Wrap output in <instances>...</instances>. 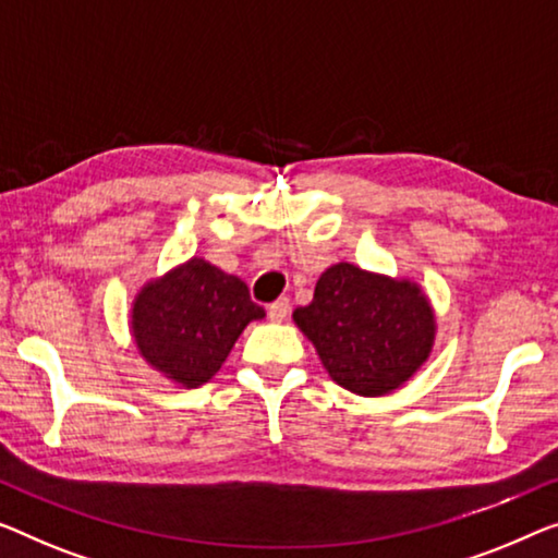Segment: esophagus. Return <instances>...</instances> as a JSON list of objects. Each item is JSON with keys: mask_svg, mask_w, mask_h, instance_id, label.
Instances as JSON below:
<instances>
[{"mask_svg": "<svg viewBox=\"0 0 558 558\" xmlns=\"http://www.w3.org/2000/svg\"><path fill=\"white\" fill-rule=\"evenodd\" d=\"M288 313H290V303H288V298H278L276 303H270L268 305V315H270V320L272 323H282L288 318Z\"/></svg>", "mask_w": 558, "mask_h": 558, "instance_id": "esophagus-1", "label": "esophagus"}]
</instances>
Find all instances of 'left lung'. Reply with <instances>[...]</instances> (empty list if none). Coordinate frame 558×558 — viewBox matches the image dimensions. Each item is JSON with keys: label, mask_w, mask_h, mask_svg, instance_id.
<instances>
[{"label": "left lung", "mask_w": 558, "mask_h": 558, "mask_svg": "<svg viewBox=\"0 0 558 558\" xmlns=\"http://www.w3.org/2000/svg\"><path fill=\"white\" fill-rule=\"evenodd\" d=\"M295 326L315 345L328 376L351 393H393L428 361L436 315L418 282L336 263L295 307Z\"/></svg>", "instance_id": "left-lung-1"}]
</instances>
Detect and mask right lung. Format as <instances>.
<instances>
[{
    "instance_id": "right-lung-1",
    "label": "right lung",
    "mask_w": 558,
    "mask_h": 558,
    "mask_svg": "<svg viewBox=\"0 0 558 558\" xmlns=\"http://www.w3.org/2000/svg\"><path fill=\"white\" fill-rule=\"evenodd\" d=\"M263 318L243 280L190 257L145 282L132 301L130 332L147 365L172 384L197 388L220 371L247 323Z\"/></svg>"
}]
</instances>
